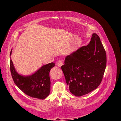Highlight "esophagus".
<instances>
[{"mask_svg":"<svg viewBox=\"0 0 121 121\" xmlns=\"http://www.w3.org/2000/svg\"><path fill=\"white\" fill-rule=\"evenodd\" d=\"M63 64H64V63H63V61H62V60H59V61H58L57 62V65L59 67H60L62 66V65H63Z\"/></svg>","mask_w":121,"mask_h":121,"instance_id":"esophagus-1","label":"esophagus"}]
</instances>
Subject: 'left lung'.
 Instances as JSON below:
<instances>
[{"label":"left lung","mask_w":121,"mask_h":121,"mask_svg":"<svg viewBox=\"0 0 121 121\" xmlns=\"http://www.w3.org/2000/svg\"><path fill=\"white\" fill-rule=\"evenodd\" d=\"M106 65L104 46L99 37L93 33L89 44L68 56L61 67L69 91L81 96L96 89L102 81Z\"/></svg>","instance_id":"obj_1"}]
</instances>
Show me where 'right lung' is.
<instances>
[{"mask_svg":"<svg viewBox=\"0 0 121 121\" xmlns=\"http://www.w3.org/2000/svg\"><path fill=\"white\" fill-rule=\"evenodd\" d=\"M12 52L11 50L10 56ZM54 65L53 63L44 65L34 74L23 76L17 72L12 60H10V69L14 83L27 95L40 99H45L50 93L49 72Z\"/></svg>","mask_w":121,"mask_h":121,"instance_id":"right-lung-1","label":"right lung"}]
</instances>
